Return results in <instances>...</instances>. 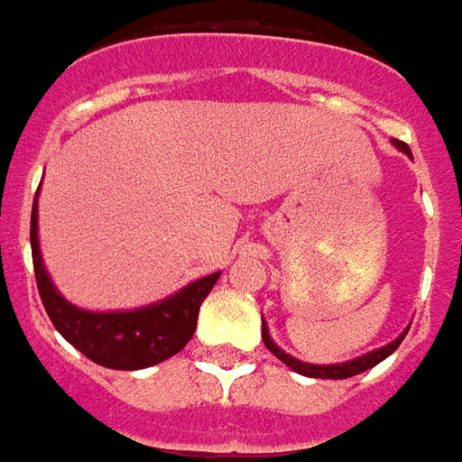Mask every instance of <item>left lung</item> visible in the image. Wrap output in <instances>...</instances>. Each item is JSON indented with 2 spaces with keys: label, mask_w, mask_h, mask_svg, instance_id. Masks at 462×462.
<instances>
[{
  "label": "left lung",
  "mask_w": 462,
  "mask_h": 462,
  "mask_svg": "<svg viewBox=\"0 0 462 462\" xmlns=\"http://www.w3.org/2000/svg\"><path fill=\"white\" fill-rule=\"evenodd\" d=\"M393 145H396L401 152H406L408 158H413V155H411V148H408L406 143L393 141ZM408 329H411V327H406V329L401 331L396 339L391 341V344H386V346H378V348H374V351H368V354H361V356L351 358V361H341V364H307V361L294 358L291 354H287L284 348H280L277 344H274V339L270 337V329H267V324H264V321H262V341H264V346L270 348L274 356L280 358L282 364H287L291 371H297V374H301V376L351 378V376H356V374H364V371H368V368H374L376 364H381L383 358L391 356V354H393V351L401 346V341L406 339Z\"/></svg>",
  "instance_id": "1"
}]
</instances>
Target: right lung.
<instances>
[{
    "mask_svg": "<svg viewBox=\"0 0 462 462\" xmlns=\"http://www.w3.org/2000/svg\"><path fill=\"white\" fill-rule=\"evenodd\" d=\"M32 257L36 287L56 331L96 364L116 371H138L175 356L192 339L198 311L222 272L185 284L171 297L145 307L91 311L76 307L56 290L39 247V195L32 205Z\"/></svg>",
    "mask_w": 462,
    "mask_h": 462,
    "instance_id": "right-lung-1",
    "label": "right lung"
}]
</instances>
